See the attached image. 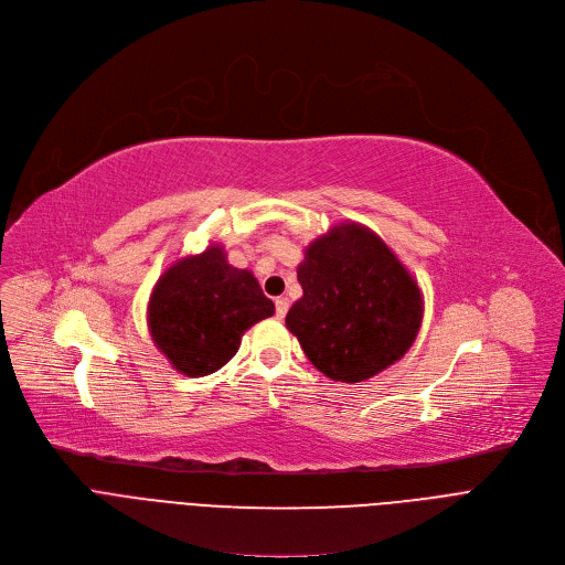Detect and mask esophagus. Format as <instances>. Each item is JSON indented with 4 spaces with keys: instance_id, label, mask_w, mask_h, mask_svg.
<instances>
[{
    "instance_id": "obj_1",
    "label": "esophagus",
    "mask_w": 565,
    "mask_h": 565,
    "mask_svg": "<svg viewBox=\"0 0 565 565\" xmlns=\"http://www.w3.org/2000/svg\"><path fill=\"white\" fill-rule=\"evenodd\" d=\"M275 311H277V318H279V320L286 318V313H288V299H286V297H277V299H275Z\"/></svg>"
}]
</instances>
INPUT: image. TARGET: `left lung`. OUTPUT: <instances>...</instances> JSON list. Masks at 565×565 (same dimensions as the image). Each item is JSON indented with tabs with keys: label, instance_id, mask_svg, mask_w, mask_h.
Wrapping results in <instances>:
<instances>
[{
	"label": "left lung",
	"instance_id": "8db88e82",
	"mask_svg": "<svg viewBox=\"0 0 565 565\" xmlns=\"http://www.w3.org/2000/svg\"><path fill=\"white\" fill-rule=\"evenodd\" d=\"M302 299L286 327L333 382L374 377L413 345L423 322L420 288L388 245L356 222L316 238L297 268Z\"/></svg>",
	"mask_w": 565,
	"mask_h": 565
}]
</instances>
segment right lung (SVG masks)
Here are the masks:
<instances>
[{"label": "right lung", "mask_w": 565, "mask_h": 565, "mask_svg": "<svg viewBox=\"0 0 565 565\" xmlns=\"http://www.w3.org/2000/svg\"><path fill=\"white\" fill-rule=\"evenodd\" d=\"M149 333L172 367L206 377L241 348L243 333L275 313L249 270L227 263L220 245L177 260L157 281L147 309Z\"/></svg>", "instance_id": "add662e5"}]
</instances>
